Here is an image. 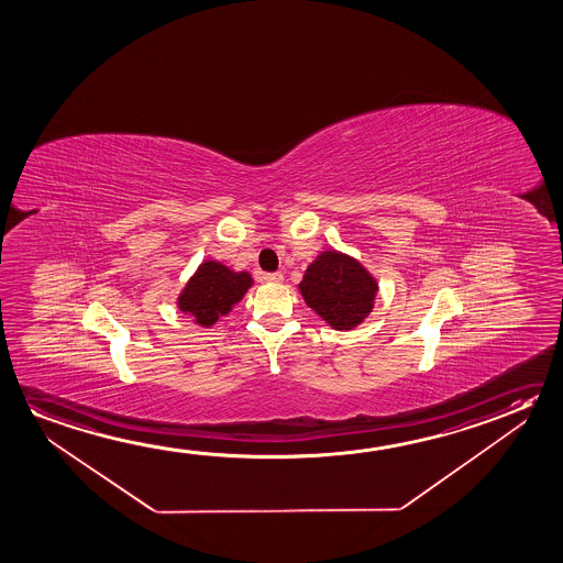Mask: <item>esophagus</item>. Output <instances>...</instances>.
Listing matches in <instances>:
<instances>
[{
  "instance_id": "1",
  "label": "esophagus",
  "mask_w": 563,
  "mask_h": 563,
  "mask_svg": "<svg viewBox=\"0 0 563 563\" xmlns=\"http://www.w3.org/2000/svg\"><path fill=\"white\" fill-rule=\"evenodd\" d=\"M262 279H264L266 284H282V282H284V276H282L279 272H272V274H264Z\"/></svg>"
}]
</instances>
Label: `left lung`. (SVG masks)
Segmentation results:
<instances>
[{"label": "left lung", "instance_id": "8db88e82", "mask_svg": "<svg viewBox=\"0 0 563 563\" xmlns=\"http://www.w3.org/2000/svg\"><path fill=\"white\" fill-rule=\"evenodd\" d=\"M297 287L307 307L334 331H352L366 321L379 291L360 260L334 249L312 260Z\"/></svg>", "mask_w": 563, "mask_h": 563}]
</instances>
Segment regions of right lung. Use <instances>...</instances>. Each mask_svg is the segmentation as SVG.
Returning a JSON list of instances; mask_svg holds the SVG:
<instances>
[{
  "instance_id": "right-lung-1",
  "label": "right lung",
  "mask_w": 563,
  "mask_h": 563,
  "mask_svg": "<svg viewBox=\"0 0 563 563\" xmlns=\"http://www.w3.org/2000/svg\"><path fill=\"white\" fill-rule=\"evenodd\" d=\"M252 284L254 279L249 272H236L224 266L223 262L206 260L197 266L194 276L189 277L188 284L179 291L176 305L196 324L209 329L242 301Z\"/></svg>"
}]
</instances>
